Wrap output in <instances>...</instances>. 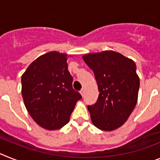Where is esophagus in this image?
<instances>
[{
  "mask_svg": "<svg viewBox=\"0 0 160 160\" xmlns=\"http://www.w3.org/2000/svg\"><path fill=\"white\" fill-rule=\"evenodd\" d=\"M80 94L82 95V97H84V88H82V89L80 90Z\"/></svg>",
  "mask_w": 160,
  "mask_h": 160,
  "instance_id": "esophagus-1",
  "label": "esophagus"
}]
</instances>
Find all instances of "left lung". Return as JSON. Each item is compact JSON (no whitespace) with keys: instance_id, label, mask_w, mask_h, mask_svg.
Instances as JSON below:
<instances>
[{"instance_id":"obj_1","label":"left lung","mask_w":160,"mask_h":160,"mask_svg":"<svg viewBox=\"0 0 160 160\" xmlns=\"http://www.w3.org/2000/svg\"><path fill=\"white\" fill-rule=\"evenodd\" d=\"M83 59L93 72L100 92L97 102L88 105L92 122L105 131L118 128L137 104L139 78L135 63L113 51L88 54Z\"/></svg>"}]
</instances>
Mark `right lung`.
<instances>
[{
	"instance_id": "1",
	"label": "right lung",
	"mask_w": 160,
	"mask_h": 160,
	"mask_svg": "<svg viewBox=\"0 0 160 160\" xmlns=\"http://www.w3.org/2000/svg\"><path fill=\"white\" fill-rule=\"evenodd\" d=\"M66 54L51 51L41 55L22 76V94L31 118L42 128L53 130L69 122L82 98L72 88Z\"/></svg>"
}]
</instances>
